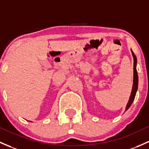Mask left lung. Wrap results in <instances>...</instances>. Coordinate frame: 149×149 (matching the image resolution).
Returning <instances> with one entry per match:
<instances>
[{
	"instance_id": "left-lung-1",
	"label": "left lung",
	"mask_w": 149,
	"mask_h": 149,
	"mask_svg": "<svg viewBox=\"0 0 149 149\" xmlns=\"http://www.w3.org/2000/svg\"><path fill=\"white\" fill-rule=\"evenodd\" d=\"M131 52H132L133 57H134V84H133L132 91H131V95H130L129 101H128L127 106H126V111H127L128 109H129V107L131 106V105L132 104L133 101H134V98H135L136 93L138 89V83H139V78H138V73L136 70V57L135 54H134V53L132 51H131Z\"/></svg>"
}]
</instances>
